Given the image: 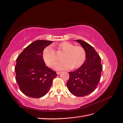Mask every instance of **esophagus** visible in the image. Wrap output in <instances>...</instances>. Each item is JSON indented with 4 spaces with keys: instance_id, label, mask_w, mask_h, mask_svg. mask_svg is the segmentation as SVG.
<instances>
[{
    "instance_id": "1",
    "label": "esophagus",
    "mask_w": 123,
    "mask_h": 123,
    "mask_svg": "<svg viewBox=\"0 0 123 123\" xmlns=\"http://www.w3.org/2000/svg\"><path fill=\"white\" fill-rule=\"evenodd\" d=\"M61 73V71H57V72H56V74H58V75L60 74Z\"/></svg>"
}]
</instances>
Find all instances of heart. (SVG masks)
I'll return each mask as SVG.
<instances>
[{
    "label": "heart",
    "mask_w": 123,
    "mask_h": 123,
    "mask_svg": "<svg viewBox=\"0 0 123 123\" xmlns=\"http://www.w3.org/2000/svg\"><path fill=\"white\" fill-rule=\"evenodd\" d=\"M59 50L64 52L62 56L63 61L55 64V68L58 70L78 68L84 63L86 58V51L81 46H74L70 42L64 41L59 44ZM42 58L49 67H52L55 64L57 57L55 50L50 46L45 47L42 52Z\"/></svg>",
    "instance_id": "heart-1"
}]
</instances>
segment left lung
Wrapping results in <instances>:
<instances>
[{"instance_id":"8db88e82","label":"left lung","mask_w":123,"mask_h":123,"mask_svg":"<svg viewBox=\"0 0 123 123\" xmlns=\"http://www.w3.org/2000/svg\"><path fill=\"white\" fill-rule=\"evenodd\" d=\"M86 51L84 63L75 71L69 72L70 78L67 86L73 95L86 96L96 89L101 79L103 69L101 59L94 48L81 40H76Z\"/></svg>"}]
</instances>
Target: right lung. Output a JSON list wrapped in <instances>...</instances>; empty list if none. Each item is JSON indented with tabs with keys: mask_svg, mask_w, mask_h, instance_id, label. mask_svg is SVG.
<instances>
[{
	"mask_svg": "<svg viewBox=\"0 0 123 123\" xmlns=\"http://www.w3.org/2000/svg\"><path fill=\"white\" fill-rule=\"evenodd\" d=\"M52 41L38 40L31 43L16 60V79L25 95L40 98L48 93L56 73L45 64L42 58L44 49Z\"/></svg>",
	"mask_w": 123,
	"mask_h": 123,
	"instance_id": "obj_1",
	"label": "right lung"
}]
</instances>
